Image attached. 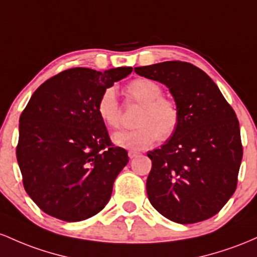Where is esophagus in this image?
Segmentation results:
<instances>
[{"label":"esophagus","instance_id":"1","mask_svg":"<svg viewBox=\"0 0 257 257\" xmlns=\"http://www.w3.org/2000/svg\"><path fill=\"white\" fill-rule=\"evenodd\" d=\"M127 154H128V158H130V159H134V158H136L137 155L140 154V153H138V152H135V151H128Z\"/></svg>","mask_w":257,"mask_h":257}]
</instances>
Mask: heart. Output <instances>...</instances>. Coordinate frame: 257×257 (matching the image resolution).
Here are the masks:
<instances>
[{
  "label": "heart",
  "mask_w": 257,
  "mask_h": 257,
  "mask_svg": "<svg viewBox=\"0 0 257 257\" xmlns=\"http://www.w3.org/2000/svg\"><path fill=\"white\" fill-rule=\"evenodd\" d=\"M130 99L142 104L136 117L137 126L132 130L116 132L113 142L121 148L142 151L159 138L165 142L178 130L181 111L177 103L163 96L160 83L147 77H136L125 87ZM96 110L99 119L110 128H119L122 113L114 87H106L98 97Z\"/></svg>",
  "instance_id": "obj_1"
}]
</instances>
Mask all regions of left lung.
Here are the masks:
<instances>
[{"instance_id": "1", "label": "left lung", "mask_w": 257, "mask_h": 257, "mask_svg": "<svg viewBox=\"0 0 257 257\" xmlns=\"http://www.w3.org/2000/svg\"><path fill=\"white\" fill-rule=\"evenodd\" d=\"M135 71L166 85L181 111L174 136L147 154L149 201L177 223L212 217L237 188L243 146L235 111L211 77L191 63L170 60Z\"/></svg>"}]
</instances>
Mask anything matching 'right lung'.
<instances>
[{
	"instance_id": "right-lung-1",
	"label": "right lung",
	"mask_w": 257,
	"mask_h": 257,
	"mask_svg": "<svg viewBox=\"0 0 257 257\" xmlns=\"http://www.w3.org/2000/svg\"><path fill=\"white\" fill-rule=\"evenodd\" d=\"M132 68H73L34 92L19 119L17 160L23 186L43 212L77 222L104 209L128 163L98 116V97Z\"/></svg>"
}]
</instances>
